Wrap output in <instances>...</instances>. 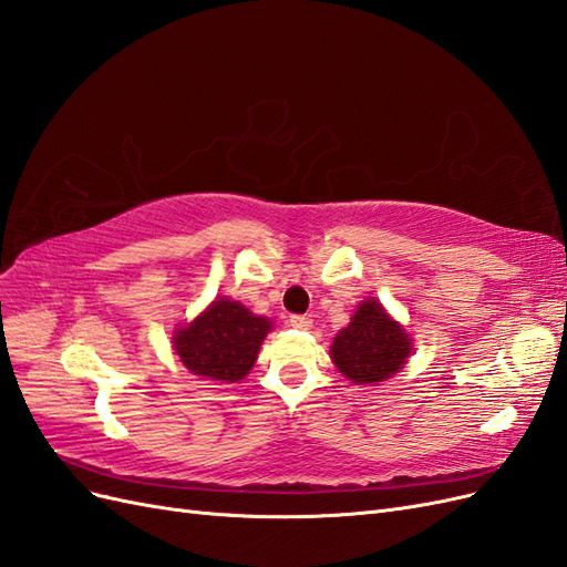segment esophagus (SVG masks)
I'll return each instance as SVG.
<instances>
[{
	"label": "esophagus",
	"mask_w": 567,
	"mask_h": 567,
	"mask_svg": "<svg viewBox=\"0 0 567 567\" xmlns=\"http://www.w3.org/2000/svg\"><path fill=\"white\" fill-rule=\"evenodd\" d=\"M290 326H293V329L307 331L312 326V319L307 317V315H293V317H290Z\"/></svg>",
	"instance_id": "obj_1"
}]
</instances>
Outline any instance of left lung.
<instances>
[{
	"label": "left lung",
	"instance_id": "8db88e82",
	"mask_svg": "<svg viewBox=\"0 0 567 567\" xmlns=\"http://www.w3.org/2000/svg\"><path fill=\"white\" fill-rule=\"evenodd\" d=\"M411 350V338L402 326L383 310L379 300L369 298L359 302L350 323L333 338L331 359L354 385H375L398 373Z\"/></svg>",
	"mask_w": 567,
	"mask_h": 567
}]
</instances>
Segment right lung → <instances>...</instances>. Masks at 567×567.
I'll return each instance as SVG.
<instances>
[{
  "instance_id": "obj_1",
  "label": "right lung",
  "mask_w": 567,
  "mask_h": 567,
  "mask_svg": "<svg viewBox=\"0 0 567 567\" xmlns=\"http://www.w3.org/2000/svg\"><path fill=\"white\" fill-rule=\"evenodd\" d=\"M271 321L252 315L229 298H217L208 310L175 331L182 364L208 381L236 383L252 369Z\"/></svg>"
}]
</instances>
